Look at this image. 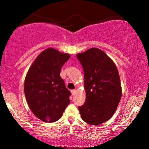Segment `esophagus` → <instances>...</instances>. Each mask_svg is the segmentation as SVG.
Instances as JSON below:
<instances>
[{"label":"esophagus","mask_w":149,"mask_h":149,"mask_svg":"<svg viewBox=\"0 0 149 149\" xmlns=\"http://www.w3.org/2000/svg\"><path fill=\"white\" fill-rule=\"evenodd\" d=\"M76 90H71V94H72L73 95H74L75 93H76Z\"/></svg>","instance_id":"1"}]
</instances>
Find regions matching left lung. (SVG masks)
I'll return each instance as SVG.
<instances>
[{
  "mask_svg": "<svg viewBox=\"0 0 149 149\" xmlns=\"http://www.w3.org/2000/svg\"><path fill=\"white\" fill-rule=\"evenodd\" d=\"M76 57L84 71L85 104L78 107L82 119L97 125L115 113L122 95L120 80L115 63L102 49L92 47Z\"/></svg>",
  "mask_w": 149,
  "mask_h": 149,
  "instance_id": "1",
  "label": "left lung"
}]
</instances>
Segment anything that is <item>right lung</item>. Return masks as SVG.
<instances>
[{"mask_svg":"<svg viewBox=\"0 0 149 149\" xmlns=\"http://www.w3.org/2000/svg\"><path fill=\"white\" fill-rule=\"evenodd\" d=\"M70 54L52 47L39 54L26 76L24 90L33 113L43 122L59 120L70 103L71 93L60 76Z\"/></svg>","mask_w":149,"mask_h":149,"instance_id":"right-lung-1","label":"right lung"}]
</instances>
